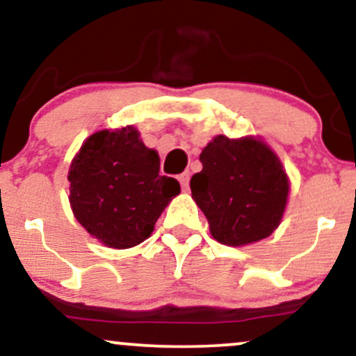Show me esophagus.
Wrapping results in <instances>:
<instances>
[{
    "instance_id": "34e87169",
    "label": "esophagus",
    "mask_w": 356,
    "mask_h": 356,
    "mask_svg": "<svg viewBox=\"0 0 356 356\" xmlns=\"http://www.w3.org/2000/svg\"><path fill=\"white\" fill-rule=\"evenodd\" d=\"M179 182H181L182 189L187 191V187H189V181H191V172L189 170H186V172H182L181 175H179Z\"/></svg>"
}]
</instances>
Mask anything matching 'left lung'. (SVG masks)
I'll return each mask as SVG.
<instances>
[{
  "label": "left lung",
  "mask_w": 356,
  "mask_h": 356,
  "mask_svg": "<svg viewBox=\"0 0 356 356\" xmlns=\"http://www.w3.org/2000/svg\"><path fill=\"white\" fill-rule=\"evenodd\" d=\"M199 159L202 170L192 175L191 191L214 239L243 246L268 238L280 224L289 191L276 154L256 138L218 136Z\"/></svg>",
  "instance_id": "obj_1"
}]
</instances>
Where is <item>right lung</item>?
I'll return each instance as SVG.
<instances>
[{
    "instance_id": "obj_1",
    "label": "right lung",
    "mask_w": 356,
    "mask_h": 356,
    "mask_svg": "<svg viewBox=\"0 0 356 356\" xmlns=\"http://www.w3.org/2000/svg\"><path fill=\"white\" fill-rule=\"evenodd\" d=\"M159 169L157 152L147 149L134 127L95 132L68 172L73 214L105 246H137L181 192L179 182L159 175Z\"/></svg>"
}]
</instances>
